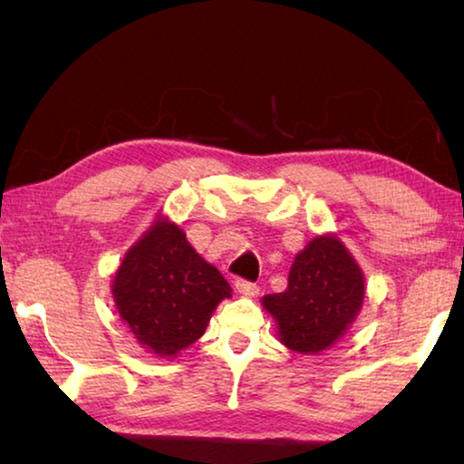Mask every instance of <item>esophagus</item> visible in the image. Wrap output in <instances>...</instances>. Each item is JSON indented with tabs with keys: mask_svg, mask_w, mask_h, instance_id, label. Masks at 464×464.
Instances as JSON below:
<instances>
[{
	"mask_svg": "<svg viewBox=\"0 0 464 464\" xmlns=\"http://www.w3.org/2000/svg\"><path fill=\"white\" fill-rule=\"evenodd\" d=\"M235 288H237V293H241V295H246V296H256L257 295V285L256 282H249V280H246V278H237L235 280Z\"/></svg>",
	"mask_w": 464,
	"mask_h": 464,
	"instance_id": "34e87169",
	"label": "esophagus"
}]
</instances>
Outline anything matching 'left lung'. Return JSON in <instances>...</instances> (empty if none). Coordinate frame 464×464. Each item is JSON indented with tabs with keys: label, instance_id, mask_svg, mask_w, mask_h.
<instances>
[{
	"label": "left lung",
	"instance_id": "1",
	"mask_svg": "<svg viewBox=\"0 0 464 464\" xmlns=\"http://www.w3.org/2000/svg\"><path fill=\"white\" fill-rule=\"evenodd\" d=\"M364 301V276L342 241L315 237L295 257L285 293L266 295L286 348L313 354L342 337Z\"/></svg>",
	"mask_w": 464,
	"mask_h": 464
}]
</instances>
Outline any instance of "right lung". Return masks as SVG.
I'll return each instance as SVG.
<instances>
[{
    "instance_id": "obj_1",
    "label": "right lung",
    "mask_w": 464,
    "mask_h": 464,
    "mask_svg": "<svg viewBox=\"0 0 464 464\" xmlns=\"http://www.w3.org/2000/svg\"><path fill=\"white\" fill-rule=\"evenodd\" d=\"M112 293L137 340L153 354L174 356L204 334L231 286L179 227L157 221L122 260Z\"/></svg>"
}]
</instances>
